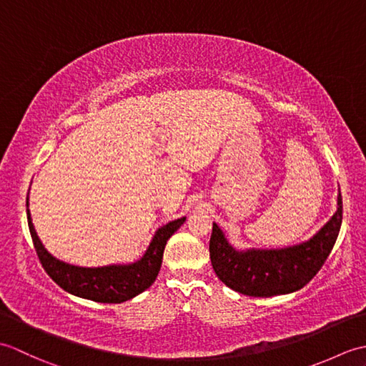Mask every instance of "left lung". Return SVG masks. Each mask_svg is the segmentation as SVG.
Returning a JSON list of instances; mask_svg holds the SVG:
<instances>
[{
	"label": "left lung",
	"mask_w": 366,
	"mask_h": 366,
	"mask_svg": "<svg viewBox=\"0 0 366 366\" xmlns=\"http://www.w3.org/2000/svg\"><path fill=\"white\" fill-rule=\"evenodd\" d=\"M343 220V199L338 209L307 242L282 250L237 252L212 224L209 254L217 277L231 290L252 297H272L300 290L312 280L329 258Z\"/></svg>",
	"instance_id": "1"
}]
</instances>
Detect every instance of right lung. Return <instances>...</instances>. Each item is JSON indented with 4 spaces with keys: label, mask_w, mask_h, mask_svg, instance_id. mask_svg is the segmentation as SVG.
Masks as SVG:
<instances>
[{
    "label": "right lung",
    "mask_w": 366,
    "mask_h": 366,
    "mask_svg": "<svg viewBox=\"0 0 366 366\" xmlns=\"http://www.w3.org/2000/svg\"><path fill=\"white\" fill-rule=\"evenodd\" d=\"M26 215L39 261H41L42 267L53 282L67 292L100 303H121L134 299L139 292L146 291L159 275L163 250H165L168 239L174 234L185 220V217H182V219L169 222L165 227H162L155 232L143 258L134 264H127V266L79 267L53 258L45 250L36 234L33 222H31L28 201Z\"/></svg>",
    "instance_id": "add662e5"
}]
</instances>
